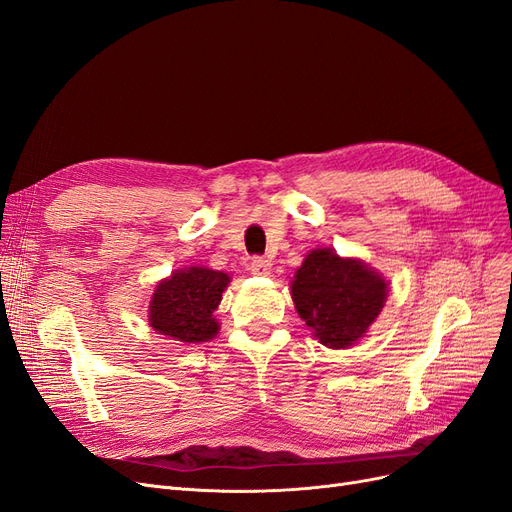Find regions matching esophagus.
Returning a JSON list of instances; mask_svg holds the SVG:
<instances>
[{
	"mask_svg": "<svg viewBox=\"0 0 512 512\" xmlns=\"http://www.w3.org/2000/svg\"><path fill=\"white\" fill-rule=\"evenodd\" d=\"M249 268H251V272H253V274L266 276V274H270V270H272V261H270V259H266V257H253Z\"/></svg>",
	"mask_w": 512,
	"mask_h": 512,
	"instance_id": "34e87169",
	"label": "esophagus"
}]
</instances>
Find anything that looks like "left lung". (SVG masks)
<instances>
[{
  "label": "left lung",
  "instance_id": "left-lung-1",
  "mask_svg": "<svg viewBox=\"0 0 512 512\" xmlns=\"http://www.w3.org/2000/svg\"><path fill=\"white\" fill-rule=\"evenodd\" d=\"M297 314L320 344L339 350L356 344L380 316L388 282L361 259L314 249L291 280Z\"/></svg>",
  "mask_w": 512,
  "mask_h": 512
}]
</instances>
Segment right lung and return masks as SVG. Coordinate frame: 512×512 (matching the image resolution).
<instances>
[{
    "instance_id": "1",
    "label": "right lung",
    "mask_w": 512,
    "mask_h": 512,
    "mask_svg": "<svg viewBox=\"0 0 512 512\" xmlns=\"http://www.w3.org/2000/svg\"><path fill=\"white\" fill-rule=\"evenodd\" d=\"M230 276L200 266L183 268L158 282L149 304V325L183 344L208 342L219 333L213 316Z\"/></svg>"
}]
</instances>
